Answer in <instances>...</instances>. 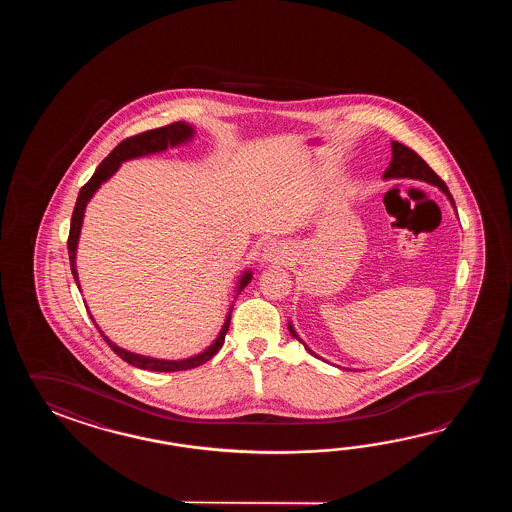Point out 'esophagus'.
<instances>
[{
  "label": "esophagus",
  "mask_w": 512,
  "mask_h": 512,
  "mask_svg": "<svg viewBox=\"0 0 512 512\" xmlns=\"http://www.w3.org/2000/svg\"><path fill=\"white\" fill-rule=\"evenodd\" d=\"M261 256H263L265 263H280V261L287 258V252L283 251L280 243H269V245H265Z\"/></svg>",
  "instance_id": "obj_1"
}]
</instances>
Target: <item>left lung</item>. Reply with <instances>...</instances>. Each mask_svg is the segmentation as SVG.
I'll use <instances>...</instances> for the list:
<instances>
[{"mask_svg":"<svg viewBox=\"0 0 512 512\" xmlns=\"http://www.w3.org/2000/svg\"><path fill=\"white\" fill-rule=\"evenodd\" d=\"M384 177H386V179H388V177H410V179H417V181H425L428 185L439 186V188L445 192L446 196H448V199H450V203L456 207L454 197L448 192L445 181H443L439 175L435 174L434 170H432L412 148L404 146L401 142H392V161H390V166L386 168ZM289 331H291V335H293L296 340H300V337L296 335V331H294L291 324H289ZM300 342H302V340H300ZM307 351H309L311 355H315L311 349L307 348Z\"/></svg>","mask_w":512,"mask_h":512,"instance_id":"obj_1","label":"left lung"}]
</instances>
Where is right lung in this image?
<instances>
[{
    "instance_id": "right-lung-1",
    "label": "right lung",
    "mask_w": 512,
    "mask_h": 512,
    "mask_svg": "<svg viewBox=\"0 0 512 512\" xmlns=\"http://www.w3.org/2000/svg\"><path fill=\"white\" fill-rule=\"evenodd\" d=\"M194 135V128L188 126L185 122H172L168 126L163 128H155V130L142 131L139 135H133L128 137L124 141L120 142L117 148H113V152L109 153L108 157L98 164L97 172L93 174V177L87 181L86 185L80 188L78 192L77 205L73 210V218H71V229H69V238H67V251H69V261H71V272L75 276V282L78 285L77 276V265H75V256H77V243L78 236H80V227H82V218H84V210H86L87 201L91 199V196L97 192L98 186L102 185L108 177L117 172L120 163L122 161H128L133 157H141V155H148L153 152H163L168 146H175V144H181L186 139H190ZM252 274L251 271L245 272L241 276L240 287L238 291H241L247 283L251 282ZM230 326V315L225 320V326L221 329L219 337L216 338V342L205 349L203 353H199L196 357H190L185 360H159L150 359V357H142V355H135L130 351H124L119 346H115L113 342H109L108 337H104V333L98 329V333L102 335V338L108 342L109 348L113 349L120 359L124 362H128L135 368H141V370H152V371H183L192 370L197 368L201 364H205L207 360L212 359L216 353H218L223 342H225V335L229 331Z\"/></svg>"
}]
</instances>
